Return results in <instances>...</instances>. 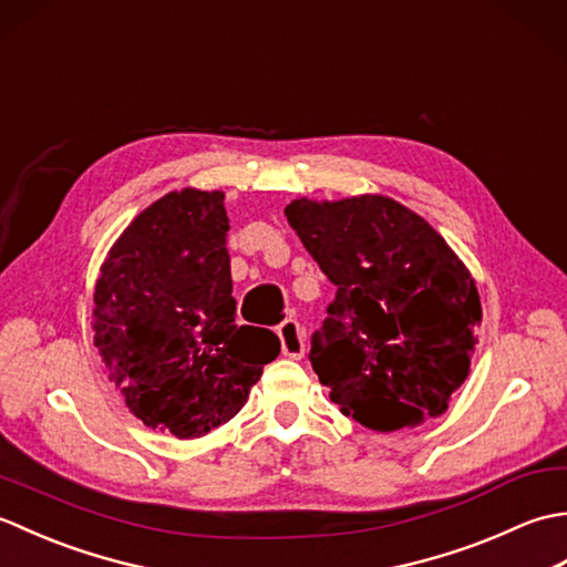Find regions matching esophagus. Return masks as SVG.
I'll list each match as a JSON object with an SVG mask.
<instances>
[{
    "mask_svg": "<svg viewBox=\"0 0 567 567\" xmlns=\"http://www.w3.org/2000/svg\"><path fill=\"white\" fill-rule=\"evenodd\" d=\"M277 336H280V346H282V355L299 360L305 355V339H302V329L295 319H287L280 323L277 329Z\"/></svg>",
    "mask_w": 567,
    "mask_h": 567,
    "instance_id": "1",
    "label": "esophagus"
}]
</instances>
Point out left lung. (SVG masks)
<instances>
[{
	"instance_id": "1",
	"label": "left lung",
	"mask_w": 567,
	"mask_h": 567,
	"mask_svg": "<svg viewBox=\"0 0 567 567\" xmlns=\"http://www.w3.org/2000/svg\"><path fill=\"white\" fill-rule=\"evenodd\" d=\"M285 216L336 285L309 353L331 400L375 431L443 414L483 323L463 260L429 221L382 195L302 197Z\"/></svg>"
}]
</instances>
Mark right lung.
Returning a JSON list of instances; mask_svg holds the SVG:
<instances>
[{"label": "right lung", "mask_w": 567, "mask_h": 567, "mask_svg": "<svg viewBox=\"0 0 567 567\" xmlns=\"http://www.w3.org/2000/svg\"><path fill=\"white\" fill-rule=\"evenodd\" d=\"M224 192L153 202L116 238L94 287V346L143 424L199 439L234 419L280 353L270 329L238 327Z\"/></svg>", "instance_id": "1"}]
</instances>
